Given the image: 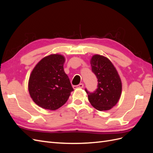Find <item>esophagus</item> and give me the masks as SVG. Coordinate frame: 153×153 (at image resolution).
Masks as SVG:
<instances>
[{
  "label": "esophagus",
  "instance_id": "1",
  "mask_svg": "<svg viewBox=\"0 0 153 153\" xmlns=\"http://www.w3.org/2000/svg\"><path fill=\"white\" fill-rule=\"evenodd\" d=\"M84 87V84H80L77 85H73L74 89H77V88H83Z\"/></svg>",
  "mask_w": 153,
  "mask_h": 153
}]
</instances>
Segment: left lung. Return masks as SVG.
I'll use <instances>...</instances> for the list:
<instances>
[{"label":"left lung","mask_w":153,"mask_h":153,"mask_svg":"<svg viewBox=\"0 0 153 153\" xmlns=\"http://www.w3.org/2000/svg\"><path fill=\"white\" fill-rule=\"evenodd\" d=\"M92 71L98 78V88L94 92L85 89L88 99L99 111L108 110L117 103L122 92V82L117 69L110 60L98 54L91 59Z\"/></svg>","instance_id":"1"}]
</instances>
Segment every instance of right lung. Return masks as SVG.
Instances as JSON below:
<instances>
[{"label":"right lung","mask_w":153,"mask_h":153,"mask_svg":"<svg viewBox=\"0 0 153 153\" xmlns=\"http://www.w3.org/2000/svg\"><path fill=\"white\" fill-rule=\"evenodd\" d=\"M65 57L61 54L45 57L32 69L28 89L34 102L40 107L55 110L68 101L73 91L64 70Z\"/></svg>","instance_id":"add662e5"}]
</instances>
